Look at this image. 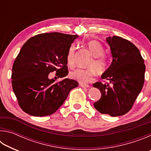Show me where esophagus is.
<instances>
[{
	"label": "esophagus",
	"mask_w": 151,
	"mask_h": 151,
	"mask_svg": "<svg viewBox=\"0 0 151 151\" xmlns=\"http://www.w3.org/2000/svg\"><path fill=\"white\" fill-rule=\"evenodd\" d=\"M80 85H81V87H83V88H88V87H90V86L88 85H83V84H81Z\"/></svg>",
	"instance_id": "esophagus-1"
}]
</instances>
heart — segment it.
I'll list each match as a JSON object with an SVG mask.
<instances>
[{
  "instance_id": "b5f03b06",
  "label": "heart",
  "mask_w": 151,
  "mask_h": 151,
  "mask_svg": "<svg viewBox=\"0 0 151 151\" xmlns=\"http://www.w3.org/2000/svg\"><path fill=\"white\" fill-rule=\"evenodd\" d=\"M88 47L94 57L93 60L89 63V69H76L71 72L70 76L71 78L77 81L81 84L86 85L91 83L95 78L96 73L102 74L106 69L107 60L104 57V50L103 46L96 40H92L88 43ZM75 47L72 45L68 50L66 56V61L70 67L75 66Z\"/></svg>"
}]
</instances>
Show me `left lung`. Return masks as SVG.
Wrapping results in <instances>:
<instances>
[{"mask_svg":"<svg viewBox=\"0 0 151 151\" xmlns=\"http://www.w3.org/2000/svg\"><path fill=\"white\" fill-rule=\"evenodd\" d=\"M110 47L112 63L101 78L110 83L96 82L94 87L101 97L94 106L102 114L121 116L131 109L145 82V65L139 50L129 40L117 36L106 39Z\"/></svg>","mask_w":151,"mask_h":151,"instance_id":"obj_1","label":"left lung"}]
</instances>
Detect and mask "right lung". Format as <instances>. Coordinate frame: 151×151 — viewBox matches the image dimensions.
I'll list each match as a JSON object with an SVG mask.
<instances>
[{"instance_id":"1","label":"right lung","mask_w":151,"mask_h":151,"mask_svg":"<svg viewBox=\"0 0 151 151\" xmlns=\"http://www.w3.org/2000/svg\"><path fill=\"white\" fill-rule=\"evenodd\" d=\"M78 35L60 32L37 35L24 43L15 59L12 72L14 93L22 111L30 115L44 116L55 112L64 103L77 81L68 75V50ZM56 71L63 80L48 78Z\"/></svg>"}]
</instances>
